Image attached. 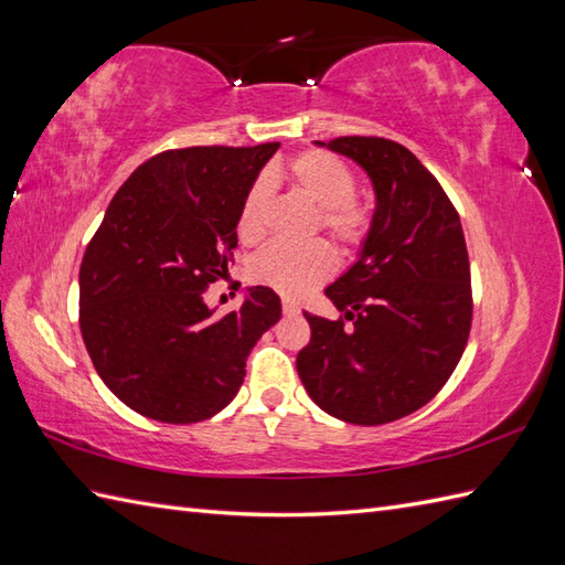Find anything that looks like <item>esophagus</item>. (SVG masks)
I'll return each mask as SVG.
<instances>
[{
	"label": "esophagus",
	"instance_id": "1",
	"mask_svg": "<svg viewBox=\"0 0 565 565\" xmlns=\"http://www.w3.org/2000/svg\"><path fill=\"white\" fill-rule=\"evenodd\" d=\"M284 316H298L301 313V308H298L294 301H289V298H284Z\"/></svg>",
	"mask_w": 565,
	"mask_h": 565
}]
</instances>
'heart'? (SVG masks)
<instances>
[{
  "mask_svg": "<svg viewBox=\"0 0 565 565\" xmlns=\"http://www.w3.org/2000/svg\"><path fill=\"white\" fill-rule=\"evenodd\" d=\"M289 184L320 211V227L334 243L354 245L364 237L369 215L352 199L356 179L350 167L330 152H301L284 170ZM276 174L262 177L249 186L237 215V235L243 243H259L267 233L271 182ZM334 271L332 252L320 245H271L252 259L249 276L281 296L301 298L313 291Z\"/></svg>",
  "mask_w": 565,
  "mask_h": 565,
  "instance_id": "1",
  "label": "heart"
}]
</instances>
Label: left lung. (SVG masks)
<instances>
[{"mask_svg":"<svg viewBox=\"0 0 565 565\" xmlns=\"http://www.w3.org/2000/svg\"><path fill=\"white\" fill-rule=\"evenodd\" d=\"M328 148L362 167L376 206L354 264L326 289L342 318L303 313L310 342L296 369L328 415L383 425L435 398L463 354L471 330L463 227L437 179L398 142L352 136Z\"/></svg>","mask_w":565,"mask_h":565,"instance_id":"left-lung-1","label":"left lung"}]
</instances>
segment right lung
<instances>
[{
	"label": "right lung",
	"instance_id": "obj_1",
	"mask_svg": "<svg viewBox=\"0 0 565 565\" xmlns=\"http://www.w3.org/2000/svg\"><path fill=\"white\" fill-rule=\"evenodd\" d=\"M279 142L167 150L116 191L79 267V330L118 401L189 425L231 403L252 347L281 318L267 286L227 316L203 291L227 271L237 215Z\"/></svg>",
	"mask_w": 565,
	"mask_h": 565
}]
</instances>
